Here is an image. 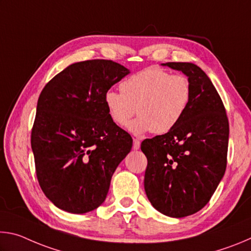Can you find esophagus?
<instances>
[{
	"label": "esophagus",
	"instance_id": "esophagus-1",
	"mask_svg": "<svg viewBox=\"0 0 251 251\" xmlns=\"http://www.w3.org/2000/svg\"><path fill=\"white\" fill-rule=\"evenodd\" d=\"M141 147V141L138 138H134V143H133V148L134 150H138Z\"/></svg>",
	"mask_w": 251,
	"mask_h": 251
}]
</instances>
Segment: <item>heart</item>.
<instances>
[{"mask_svg": "<svg viewBox=\"0 0 251 251\" xmlns=\"http://www.w3.org/2000/svg\"><path fill=\"white\" fill-rule=\"evenodd\" d=\"M120 90L106 92L105 105L118 126H126L137 113L138 117L129 124L134 134L168 133L181 121L193 99L187 76L172 75L158 67H147L129 76Z\"/></svg>", "mask_w": 251, "mask_h": 251, "instance_id": "heart-1", "label": "heart"}]
</instances>
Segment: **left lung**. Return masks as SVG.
Instances as JSON below:
<instances>
[{"instance_id": "1", "label": "left lung", "mask_w": 251, "mask_h": 251, "mask_svg": "<svg viewBox=\"0 0 251 251\" xmlns=\"http://www.w3.org/2000/svg\"><path fill=\"white\" fill-rule=\"evenodd\" d=\"M164 65L188 76L193 99L175 128L142 142L147 157L144 187L157 210L181 218L205 207L222 180L229 123L217 90L201 67L182 62Z\"/></svg>"}]
</instances>
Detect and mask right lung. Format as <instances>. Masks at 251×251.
I'll return each instance as SVG.
<instances>
[{"instance_id":"right-lung-1","label":"right lung","mask_w":251,"mask_h":251,"mask_svg":"<svg viewBox=\"0 0 251 251\" xmlns=\"http://www.w3.org/2000/svg\"><path fill=\"white\" fill-rule=\"evenodd\" d=\"M129 71L110 59L66 67L45 85L31 133L35 173L42 190L59 209L94 210L130 151L133 138L117 126L105 94Z\"/></svg>"}]
</instances>
